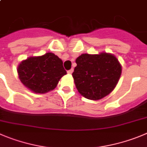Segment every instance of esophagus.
<instances>
[{
  "instance_id": "esophagus-1",
  "label": "esophagus",
  "mask_w": 147,
  "mask_h": 147,
  "mask_svg": "<svg viewBox=\"0 0 147 147\" xmlns=\"http://www.w3.org/2000/svg\"><path fill=\"white\" fill-rule=\"evenodd\" d=\"M72 72H73V69H69V70L67 71V73L69 74V75H71Z\"/></svg>"
}]
</instances>
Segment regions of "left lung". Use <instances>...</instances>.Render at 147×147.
<instances>
[{"instance_id": "obj_1", "label": "left lung", "mask_w": 147, "mask_h": 147, "mask_svg": "<svg viewBox=\"0 0 147 147\" xmlns=\"http://www.w3.org/2000/svg\"><path fill=\"white\" fill-rule=\"evenodd\" d=\"M75 62L74 82L78 92L88 99L96 101L109 95L120 80L122 66L112 53H83Z\"/></svg>"}]
</instances>
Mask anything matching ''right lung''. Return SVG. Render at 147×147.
Segmentation results:
<instances>
[{"mask_svg":"<svg viewBox=\"0 0 147 147\" xmlns=\"http://www.w3.org/2000/svg\"><path fill=\"white\" fill-rule=\"evenodd\" d=\"M17 72L22 84L35 94H46L53 90L67 74L62 60L50 52L22 61Z\"/></svg>","mask_w":147,"mask_h":147,"instance_id":"1","label":"right lung"}]
</instances>
